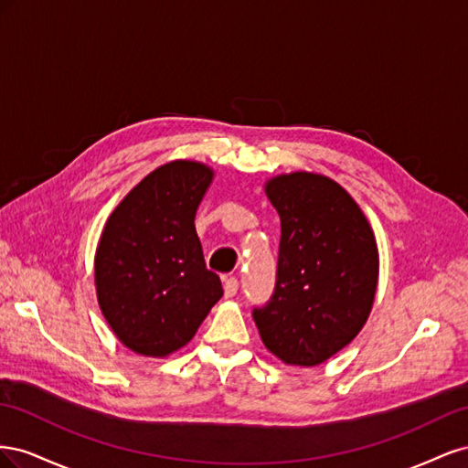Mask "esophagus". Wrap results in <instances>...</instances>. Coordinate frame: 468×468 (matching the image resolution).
<instances>
[{"label": "esophagus", "mask_w": 468, "mask_h": 468, "mask_svg": "<svg viewBox=\"0 0 468 468\" xmlns=\"http://www.w3.org/2000/svg\"><path fill=\"white\" fill-rule=\"evenodd\" d=\"M238 287H239V282H238L236 277L224 279V294H226V299H232V296L238 292Z\"/></svg>", "instance_id": "1"}]
</instances>
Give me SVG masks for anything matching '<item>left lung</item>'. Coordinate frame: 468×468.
Here are the masks:
<instances>
[{"label": "left lung", "instance_id": "8db88e82", "mask_svg": "<svg viewBox=\"0 0 468 468\" xmlns=\"http://www.w3.org/2000/svg\"><path fill=\"white\" fill-rule=\"evenodd\" d=\"M281 218L271 299L253 308L265 347L287 365L314 367L356 337L378 281L375 234L330 177L296 172L265 183Z\"/></svg>", "mask_w": 468, "mask_h": 468}]
</instances>
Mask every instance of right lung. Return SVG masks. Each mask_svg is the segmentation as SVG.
<instances>
[{
    "mask_svg": "<svg viewBox=\"0 0 468 468\" xmlns=\"http://www.w3.org/2000/svg\"><path fill=\"white\" fill-rule=\"evenodd\" d=\"M212 169L176 160L154 169L111 212L95 251L97 301L121 342L165 357L191 342L222 296L195 215Z\"/></svg>",
    "mask_w": 468,
    "mask_h": 468,
    "instance_id": "add662e5",
    "label": "right lung"
}]
</instances>
